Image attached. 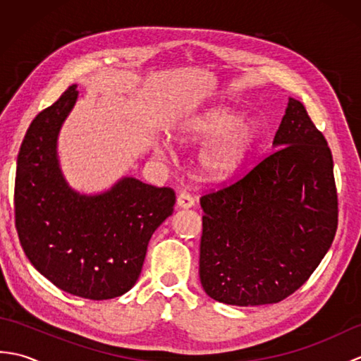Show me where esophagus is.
Masks as SVG:
<instances>
[{
    "instance_id": "esophagus-1",
    "label": "esophagus",
    "mask_w": 361,
    "mask_h": 361,
    "mask_svg": "<svg viewBox=\"0 0 361 361\" xmlns=\"http://www.w3.org/2000/svg\"><path fill=\"white\" fill-rule=\"evenodd\" d=\"M195 204V198L190 195L189 192H181L178 197H176V206L178 208H192V206Z\"/></svg>"
}]
</instances>
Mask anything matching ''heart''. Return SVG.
Masks as SVG:
<instances>
[{
	"mask_svg": "<svg viewBox=\"0 0 361 361\" xmlns=\"http://www.w3.org/2000/svg\"><path fill=\"white\" fill-rule=\"evenodd\" d=\"M240 116L226 106H212L181 126L178 140L181 142L217 141L200 158L203 172L212 180L231 178L242 167L255 145L259 128L252 122L239 124Z\"/></svg>",
	"mask_w": 361,
	"mask_h": 361,
	"instance_id": "1",
	"label": "heart"
}]
</instances>
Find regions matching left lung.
<instances>
[{
	"label": "left lung",
	"instance_id": "8db88e82",
	"mask_svg": "<svg viewBox=\"0 0 361 361\" xmlns=\"http://www.w3.org/2000/svg\"><path fill=\"white\" fill-rule=\"evenodd\" d=\"M273 147L240 180L200 198V281L219 302L282 301L310 278L334 242L332 152L293 97Z\"/></svg>",
	"mask_w": 361,
	"mask_h": 361
}]
</instances>
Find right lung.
Wrapping results in <instances>:
<instances>
[{"label": "right lung", "instance_id": "add662e5", "mask_svg": "<svg viewBox=\"0 0 361 361\" xmlns=\"http://www.w3.org/2000/svg\"><path fill=\"white\" fill-rule=\"evenodd\" d=\"M78 94L71 85L30 122L17 159L15 226L38 273L66 293L102 301L135 286L152 234L172 216L175 192L133 176L96 195L68 186L57 136Z\"/></svg>", "mask_w": 361, "mask_h": 361}]
</instances>
